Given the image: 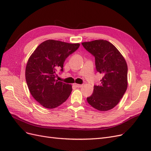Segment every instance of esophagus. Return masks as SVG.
I'll use <instances>...</instances> for the list:
<instances>
[{"label": "esophagus", "instance_id": "34e87169", "mask_svg": "<svg viewBox=\"0 0 151 151\" xmlns=\"http://www.w3.org/2000/svg\"><path fill=\"white\" fill-rule=\"evenodd\" d=\"M74 86L76 87V88H81L83 87V84H74Z\"/></svg>", "mask_w": 151, "mask_h": 151}]
</instances>
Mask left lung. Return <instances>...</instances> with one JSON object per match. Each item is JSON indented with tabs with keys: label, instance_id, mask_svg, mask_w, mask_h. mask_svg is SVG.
Listing matches in <instances>:
<instances>
[{
	"label": "left lung",
	"instance_id": "obj_1",
	"mask_svg": "<svg viewBox=\"0 0 151 151\" xmlns=\"http://www.w3.org/2000/svg\"><path fill=\"white\" fill-rule=\"evenodd\" d=\"M82 45L94 57L96 70L103 75L101 83L94 86L93 93L87 101L99 111L111 109L119 103L127 88L128 67L125 58L106 40H94Z\"/></svg>",
	"mask_w": 151,
	"mask_h": 151
}]
</instances>
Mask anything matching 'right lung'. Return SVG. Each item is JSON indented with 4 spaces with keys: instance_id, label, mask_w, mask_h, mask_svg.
<instances>
[{
    "instance_id": "1",
    "label": "right lung",
    "mask_w": 151,
    "mask_h": 151,
    "mask_svg": "<svg viewBox=\"0 0 151 151\" xmlns=\"http://www.w3.org/2000/svg\"><path fill=\"white\" fill-rule=\"evenodd\" d=\"M79 43L48 40L32 53L26 67V81L30 93L46 108L64 103L72 92V86L56 80L58 70L63 72L65 59L79 48Z\"/></svg>"
}]
</instances>
